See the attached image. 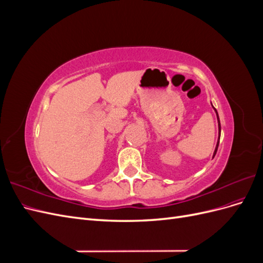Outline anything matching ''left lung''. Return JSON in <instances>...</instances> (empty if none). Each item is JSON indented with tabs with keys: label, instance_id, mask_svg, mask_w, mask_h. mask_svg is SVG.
Returning a JSON list of instances; mask_svg holds the SVG:
<instances>
[{
	"label": "left lung",
	"instance_id": "1",
	"mask_svg": "<svg viewBox=\"0 0 263 263\" xmlns=\"http://www.w3.org/2000/svg\"><path fill=\"white\" fill-rule=\"evenodd\" d=\"M214 109H215V112H216V115H217V121H218V133H219V137H220V123H219V117H218V113H217V110H216V108L214 107ZM219 137H218V141H217V145H216V148H215V151H214V155H213V158L215 157V155H216V153H217V149H218V145H219Z\"/></svg>",
	"mask_w": 263,
	"mask_h": 263
}]
</instances>
